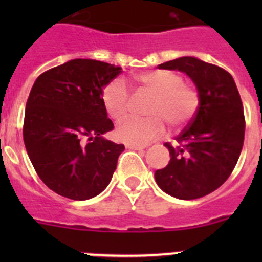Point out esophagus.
Returning a JSON list of instances; mask_svg holds the SVG:
<instances>
[{"mask_svg": "<svg viewBox=\"0 0 262 262\" xmlns=\"http://www.w3.org/2000/svg\"><path fill=\"white\" fill-rule=\"evenodd\" d=\"M126 147L128 148V149H135V151H139V149H144V148H147V145L135 144V143H128V144H126Z\"/></svg>", "mask_w": 262, "mask_h": 262, "instance_id": "1", "label": "esophagus"}]
</instances>
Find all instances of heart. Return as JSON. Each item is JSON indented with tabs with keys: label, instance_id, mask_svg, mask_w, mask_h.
Instances as JSON below:
<instances>
[{
	"label": "heart",
	"instance_id": "heart-1",
	"mask_svg": "<svg viewBox=\"0 0 262 262\" xmlns=\"http://www.w3.org/2000/svg\"><path fill=\"white\" fill-rule=\"evenodd\" d=\"M138 90L152 94L148 103V118H127L117 127L119 140L145 144L165 133V122L173 128H182L191 122L200 107V94L191 84L184 82L180 73L168 69H154L134 76ZM103 108L114 120L123 119L129 108V93L120 78L103 86L101 93Z\"/></svg>",
	"mask_w": 262,
	"mask_h": 262
}]
</instances>
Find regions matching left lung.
<instances>
[{
  "label": "left lung",
  "instance_id": "1",
  "mask_svg": "<svg viewBox=\"0 0 262 262\" xmlns=\"http://www.w3.org/2000/svg\"><path fill=\"white\" fill-rule=\"evenodd\" d=\"M159 68L186 73L198 90L200 107L176 144L165 143L170 161L155 172V180L169 195L196 200L222 186L239 160L245 131L242 98L228 72L196 57L170 60Z\"/></svg>",
  "mask_w": 262,
  "mask_h": 262
}]
</instances>
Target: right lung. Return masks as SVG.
Returning a JSON list of instances; mask_svg holds the SVG:
<instances>
[{"label":"right lung","instance_id":"obj_1","mask_svg":"<svg viewBox=\"0 0 262 262\" xmlns=\"http://www.w3.org/2000/svg\"><path fill=\"white\" fill-rule=\"evenodd\" d=\"M120 67L75 59L34 82L25 111L23 140L39 178L69 200L98 195L111 181L123 144L103 134L114 128L101 93Z\"/></svg>","mask_w":262,"mask_h":262}]
</instances>
